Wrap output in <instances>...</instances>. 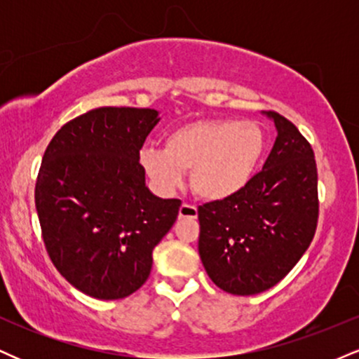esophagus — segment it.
Segmentation results:
<instances>
[{"label":"esophagus","instance_id":"1","mask_svg":"<svg viewBox=\"0 0 359 359\" xmlns=\"http://www.w3.org/2000/svg\"><path fill=\"white\" fill-rule=\"evenodd\" d=\"M179 217H191V219H196L197 208L192 204H182L179 209Z\"/></svg>","mask_w":359,"mask_h":359}]
</instances>
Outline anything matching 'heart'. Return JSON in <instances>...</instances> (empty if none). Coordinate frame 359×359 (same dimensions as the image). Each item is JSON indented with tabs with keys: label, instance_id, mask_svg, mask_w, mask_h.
Masks as SVG:
<instances>
[{
	"label": "heart",
	"instance_id": "obj_1",
	"mask_svg": "<svg viewBox=\"0 0 359 359\" xmlns=\"http://www.w3.org/2000/svg\"><path fill=\"white\" fill-rule=\"evenodd\" d=\"M263 151L265 133L258 123L201 119L170 131L165 148H143L140 162L163 191L179 187L189 172L201 199L222 201L250 182Z\"/></svg>",
	"mask_w": 359,
	"mask_h": 359
}]
</instances>
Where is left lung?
I'll return each mask as SVG.
<instances>
[{"mask_svg": "<svg viewBox=\"0 0 359 359\" xmlns=\"http://www.w3.org/2000/svg\"><path fill=\"white\" fill-rule=\"evenodd\" d=\"M277 140L265 165L234 196L199 205V255L228 294L255 295L302 258L319 217L314 150L297 126L269 111Z\"/></svg>", "mask_w": 359, "mask_h": 359, "instance_id": "1", "label": "left lung"}]
</instances>
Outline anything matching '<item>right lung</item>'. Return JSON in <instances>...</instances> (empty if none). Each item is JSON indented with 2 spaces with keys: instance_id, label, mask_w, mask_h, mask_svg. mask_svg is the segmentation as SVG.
I'll use <instances>...</instances> for the list:
<instances>
[{
  "instance_id": "obj_1",
  "label": "right lung",
  "mask_w": 359,
  "mask_h": 359,
  "mask_svg": "<svg viewBox=\"0 0 359 359\" xmlns=\"http://www.w3.org/2000/svg\"><path fill=\"white\" fill-rule=\"evenodd\" d=\"M156 123L155 109H90L65 123L43 154L35 205L45 248L62 277L94 299L137 292L179 216L182 203L148 191L140 163Z\"/></svg>"
}]
</instances>
